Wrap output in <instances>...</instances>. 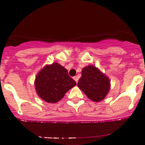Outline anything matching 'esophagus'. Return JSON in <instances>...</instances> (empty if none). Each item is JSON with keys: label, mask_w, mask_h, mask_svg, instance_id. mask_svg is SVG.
<instances>
[{"label": "esophagus", "mask_w": 145, "mask_h": 145, "mask_svg": "<svg viewBox=\"0 0 145 145\" xmlns=\"http://www.w3.org/2000/svg\"><path fill=\"white\" fill-rule=\"evenodd\" d=\"M73 79H74V80L76 82H78V79H79V78H78V77H77V76H75V77H73Z\"/></svg>", "instance_id": "1"}]
</instances>
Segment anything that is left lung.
<instances>
[{
    "label": "left lung",
    "mask_w": 145,
    "mask_h": 145,
    "mask_svg": "<svg viewBox=\"0 0 145 145\" xmlns=\"http://www.w3.org/2000/svg\"><path fill=\"white\" fill-rule=\"evenodd\" d=\"M110 82L109 78L97 67L89 65L82 69L77 86L91 100L99 102L109 92Z\"/></svg>",
    "instance_id": "left-lung-1"
}]
</instances>
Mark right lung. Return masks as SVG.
Returning <instances> with one entry per match:
<instances>
[{
    "mask_svg": "<svg viewBox=\"0 0 145 145\" xmlns=\"http://www.w3.org/2000/svg\"><path fill=\"white\" fill-rule=\"evenodd\" d=\"M76 84L75 81L68 75V71L57 62L43 67L35 81L39 97L48 103L53 104L61 100Z\"/></svg>",
    "mask_w": 145,
    "mask_h": 145,
    "instance_id": "obj_1",
    "label": "right lung"
}]
</instances>
